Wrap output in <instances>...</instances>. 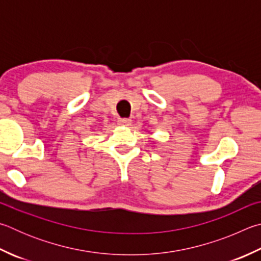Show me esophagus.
I'll list each match as a JSON object with an SVG mask.
<instances>
[{"instance_id": "34e87169", "label": "esophagus", "mask_w": 261, "mask_h": 261, "mask_svg": "<svg viewBox=\"0 0 261 261\" xmlns=\"http://www.w3.org/2000/svg\"><path fill=\"white\" fill-rule=\"evenodd\" d=\"M117 123L123 126H129L131 124V120L130 118H118Z\"/></svg>"}]
</instances>
